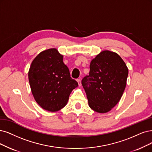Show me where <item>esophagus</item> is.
<instances>
[{"label": "esophagus", "mask_w": 152, "mask_h": 152, "mask_svg": "<svg viewBox=\"0 0 152 152\" xmlns=\"http://www.w3.org/2000/svg\"><path fill=\"white\" fill-rule=\"evenodd\" d=\"M77 83H78V85H79V86H81V80H80V79H77Z\"/></svg>", "instance_id": "esophagus-1"}]
</instances>
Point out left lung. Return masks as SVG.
<instances>
[{"instance_id": "obj_1", "label": "left lung", "mask_w": 152, "mask_h": 152, "mask_svg": "<svg viewBox=\"0 0 152 152\" xmlns=\"http://www.w3.org/2000/svg\"><path fill=\"white\" fill-rule=\"evenodd\" d=\"M89 75L81 81L89 107L100 113L108 112L119 102L126 85L128 67L120 56L104 50L93 59Z\"/></svg>"}]
</instances>
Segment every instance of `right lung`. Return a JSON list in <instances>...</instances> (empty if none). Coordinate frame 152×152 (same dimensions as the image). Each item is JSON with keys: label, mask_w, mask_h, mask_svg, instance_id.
I'll use <instances>...</instances> for the list:
<instances>
[{"label": "right lung", "mask_w": 152, "mask_h": 152, "mask_svg": "<svg viewBox=\"0 0 152 152\" xmlns=\"http://www.w3.org/2000/svg\"><path fill=\"white\" fill-rule=\"evenodd\" d=\"M63 56L56 49L39 53L32 62L28 73L31 91L36 102L49 111H57L66 105L77 82L71 77Z\"/></svg>", "instance_id": "1"}]
</instances>
